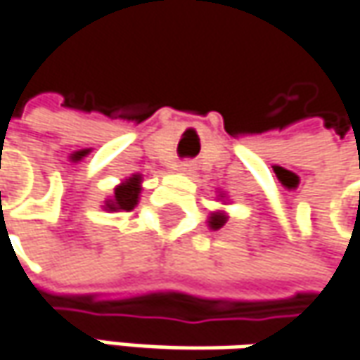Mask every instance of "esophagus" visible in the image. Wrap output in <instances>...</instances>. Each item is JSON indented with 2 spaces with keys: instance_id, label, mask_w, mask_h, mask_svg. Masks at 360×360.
Here are the masks:
<instances>
[{
  "instance_id": "obj_1",
  "label": "esophagus",
  "mask_w": 360,
  "mask_h": 360,
  "mask_svg": "<svg viewBox=\"0 0 360 360\" xmlns=\"http://www.w3.org/2000/svg\"><path fill=\"white\" fill-rule=\"evenodd\" d=\"M179 171L181 173H191V171H193V165H191V162H181Z\"/></svg>"
}]
</instances>
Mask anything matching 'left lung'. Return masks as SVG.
<instances>
[{
	"instance_id": "obj_1",
	"label": "left lung",
	"mask_w": 360,
	"mask_h": 360,
	"mask_svg": "<svg viewBox=\"0 0 360 360\" xmlns=\"http://www.w3.org/2000/svg\"><path fill=\"white\" fill-rule=\"evenodd\" d=\"M218 198L224 200V198H226V193H220ZM226 222H228V214L222 212V210L212 212V214H210V218H207V226H210V230H220Z\"/></svg>"
}]
</instances>
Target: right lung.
I'll return each mask as SVG.
<instances>
[{
    "mask_svg": "<svg viewBox=\"0 0 360 360\" xmlns=\"http://www.w3.org/2000/svg\"><path fill=\"white\" fill-rule=\"evenodd\" d=\"M140 191H142V175L136 173L128 179H124L120 185H116L114 195L110 200H105L103 210L108 212H130L138 205L140 200Z\"/></svg>",
    "mask_w": 360,
    "mask_h": 360,
    "instance_id": "right-lung-1",
    "label": "right lung"
}]
</instances>
